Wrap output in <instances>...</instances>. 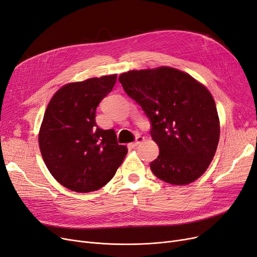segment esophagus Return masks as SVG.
<instances>
[{
	"instance_id": "obj_1",
	"label": "esophagus",
	"mask_w": 257,
	"mask_h": 257,
	"mask_svg": "<svg viewBox=\"0 0 257 257\" xmlns=\"http://www.w3.org/2000/svg\"><path fill=\"white\" fill-rule=\"evenodd\" d=\"M144 140H145V139H144L143 137H138L137 140H136V142H133V143L130 144V146L133 147V148H136V147L139 146V145H140L142 142H144Z\"/></svg>"
}]
</instances>
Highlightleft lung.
Wrapping results in <instances>:
<instances>
[{
	"label": "left lung",
	"mask_w": 257,
	"mask_h": 257,
	"mask_svg": "<svg viewBox=\"0 0 257 257\" xmlns=\"http://www.w3.org/2000/svg\"><path fill=\"white\" fill-rule=\"evenodd\" d=\"M118 81L151 122L150 135L160 148L150 163L153 174L177 186L202 176L219 141V118L208 89L171 67L131 70Z\"/></svg>",
	"instance_id": "8db88e82"
}]
</instances>
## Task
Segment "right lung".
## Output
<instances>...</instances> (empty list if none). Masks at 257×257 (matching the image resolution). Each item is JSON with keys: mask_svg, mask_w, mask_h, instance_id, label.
I'll return each mask as SVG.
<instances>
[{"mask_svg": "<svg viewBox=\"0 0 257 257\" xmlns=\"http://www.w3.org/2000/svg\"><path fill=\"white\" fill-rule=\"evenodd\" d=\"M116 74L63 86L50 99L39 133L40 150L49 172L75 192H92L112 178L128 149L113 129L95 122V111L110 93Z\"/></svg>", "mask_w": 257, "mask_h": 257, "instance_id": "add662e5", "label": "right lung"}]
</instances>
